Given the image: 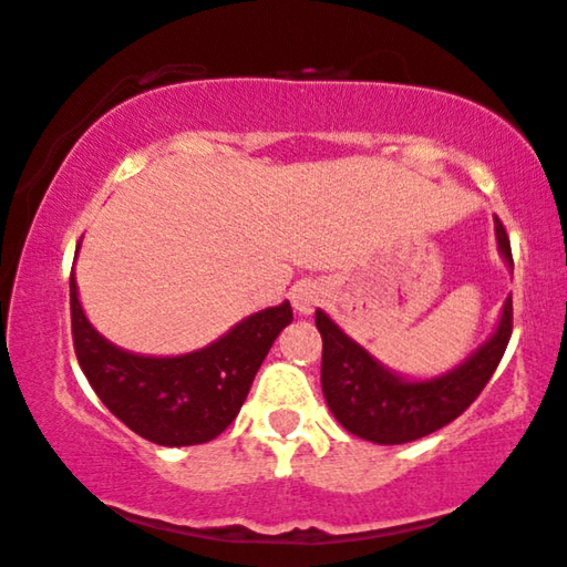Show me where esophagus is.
<instances>
[{"label": "esophagus", "mask_w": 567, "mask_h": 567, "mask_svg": "<svg viewBox=\"0 0 567 567\" xmlns=\"http://www.w3.org/2000/svg\"><path fill=\"white\" fill-rule=\"evenodd\" d=\"M320 306V290L316 285L302 282L292 290V308L300 312V316H310L312 310Z\"/></svg>", "instance_id": "34e87169"}]
</instances>
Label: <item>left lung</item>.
I'll return each mask as SVG.
<instances>
[{
    "instance_id": "left-lung-1",
    "label": "left lung",
    "mask_w": 567,
    "mask_h": 567,
    "mask_svg": "<svg viewBox=\"0 0 567 567\" xmlns=\"http://www.w3.org/2000/svg\"><path fill=\"white\" fill-rule=\"evenodd\" d=\"M496 241L504 259L514 267L512 244L504 224L496 218ZM316 328L323 338L320 384L336 420L351 435L379 445H400L445 427L466 412L494 377L512 338V298L494 336L461 367L443 377L410 382L394 374L351 341L323 310H316Z\"/></svg>"
}]
</instances>
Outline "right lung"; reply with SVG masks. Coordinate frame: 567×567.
Wrapping results in <instances>:
<instances>
[{
  "label": "right lung",
  "instance_id": "1",
  "mask_svg": "<svg viewBox=\"0 0 567 567\" xmlns=\"http://www.w3.org/2000/svg\"><path fill=\"white\" fill-rule=\"evenodd\" d=\"M290 320V302H282L241 320L200 351L140 357L94 331L71 272V331L83 374L114 417L145 441L167 447L208 443L231 425L267 351Z\"/></svg>",
  "mask_w": 567,
  "mask_h": 567
}]
</instances>
